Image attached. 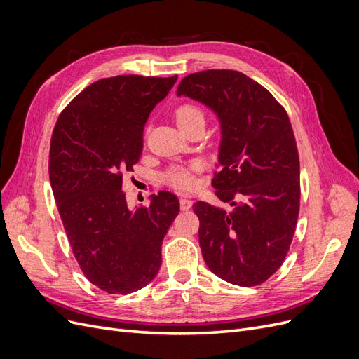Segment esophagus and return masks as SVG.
Instances as JSON below:
<instances>
[{"mask_svg": "<svg viewBox=\"0 0 359 359\" xmlns=\"http://www.w3.org/2000/svg\"><path fill=\"white\" fill-rule=\"evenodd\" d=\"M180 206H181L182 211H187V210L191 208V201L189 198H181L180 199Z\"/></svg>", "mask_w": 359, "mask_h": 359, "instance_id": "34e87169", "label": "esophagus"}]
</instances>
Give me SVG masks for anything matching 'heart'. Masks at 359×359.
I'll list each match as a JSON object with an SVG mask.
<instances>
[{"instance_id": "obj_1", "label": "heart", "mask_w": 359, "mask_h": 359, "mask_svg": "<svg viewBox=\"0 0 359 359\" xmlns=\"http://www.w3.org/2000/svg\"><path fill=\"white\" fill-rule=\"evenodd\" d=\"M175 119H177V124L181 128V127H186L191 123L203 121V112H202V109H199L198 106H194L191 103H182L175 109ZM168 181H169V184H172V186L177 189H190L194 184V180L191 177L190 170L184 169V168L172 169L168 173Z\"/></svg>"}]
</instances>
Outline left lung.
<instances>
[{"label": "left lung", "mask_w": 359, "mask_h": 359, "mask_svg": "<svg viewBox=\"0 0 359 359\" xmlns=\"http://www.w3.org/2000/svg\"><path fill=\"white\" fill-rule=\"evenodd\" d=\"M177 95L205 104L222 130L212 187L232 208L193 205L205 264L232 285L264 283L283 264L299 212V157L285 107L236 70L191 73Z\"/></svg>", "instance_id": "8db88e82"}]
</instances>
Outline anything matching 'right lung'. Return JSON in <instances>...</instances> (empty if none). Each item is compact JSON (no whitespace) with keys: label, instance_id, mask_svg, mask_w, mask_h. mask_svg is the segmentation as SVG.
<instances>
[{"label":"right lung","instance_id":"add662e5","mask_svg":"<svg viewBox=\"0 0 359 359\" xmlns=\"http://www.w3.org/2000/svg\"><path fill=\"white\" fill-rule=\"evenodd\" d=\"M177 79H100L74 97L53 128L49 178L58 212L82 273L107 293L127 295L156 278L163 238L180 212L170 191L128 210L121 190L142 154L148 116Z\"/></svg>","mask_w":359,"mask_h":359}]
</instances>
